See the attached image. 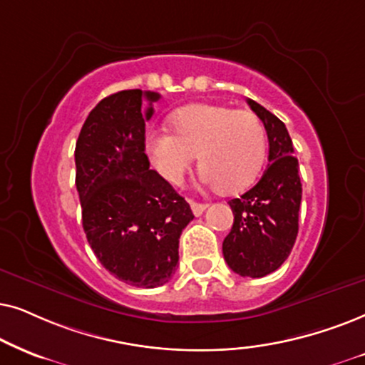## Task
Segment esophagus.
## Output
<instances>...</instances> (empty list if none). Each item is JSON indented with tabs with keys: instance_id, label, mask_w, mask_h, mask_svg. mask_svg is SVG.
Returning a JSON list of instances; mask_svg holds the SVG:
<instances>
[{
	"instance_id": "esophagus-1",
	"label": "esophagus",
	"mask_w": 365,
	"mask_h": 365,
	"mask_svg": "<svg viewBox=\"0 0 365 365\" xmlns=\"http://www.w3.org/2000/svg\"><path fill=\"white\" fill-rule=\"evenodd\" d=\"M190 208L193 212V215L195 217H200L203 212H205L207 208V203H197V202H190Z\"/></svg>"
}]
</instances>
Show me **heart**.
Listing matches in <instances>:
<instances>
[{
    "label": "heart",
    "mask_w": 365,
    "mask_h": 365,
    "mask_svg": "<svg viewBox=\"0 0 365 365\" xmlns=\"http://www.w3.org/2000/svg\"><path fill=\"white\" fill-rule=\"evenodd\" d=\"M175 133L148 135V153L158 173L178 185L201 155L202 182L239 192L259 177L267 155L265 126L259 116L228 106L197 103L172 116Z\"/></svg>",
    "instance_id": "1"
}]
</instances>
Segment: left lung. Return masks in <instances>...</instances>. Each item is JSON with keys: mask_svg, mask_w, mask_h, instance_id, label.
Instances as JSON below:
<instances>
[{"mask_svg": "<svg viewBox=\"0 0 365 365\" xmlns=\"http://www.w3.org/2000/svg\"><path fill=\"white\" fill-rule=\"evenodd\" d=\"M269 137V165L255 187L228 202L232 230L223 240V259L242 277L259 279L287 260L299 232L302 183L290 135L274 113L247 100Z\"/></svg>", "mask_w": 365, "mask_h": 365, "instance_id": "1", "label": "left lung"}]
</instances>
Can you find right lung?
Returning a JSON list of instances; mask_svg holds the SVG:
<instances>
[{"label":"right lung","mask_w":365,"mask_h":365,"mask_svg":"<svg viewBox=\"0 0 365 365\" xmlns=\"http://www.w3.org/2000/svg\"><path fill=\"white\" fill-rule=\"evenodd\" d=\"M158 98L142 90L106 96L90 111L75 148L76 190L91 250L116 279L142 289L172 279L178 239L193 220L185 198L150 170L145 153V121Z\"/></svg>","instance_id":"add662e5"}]
</instances>
